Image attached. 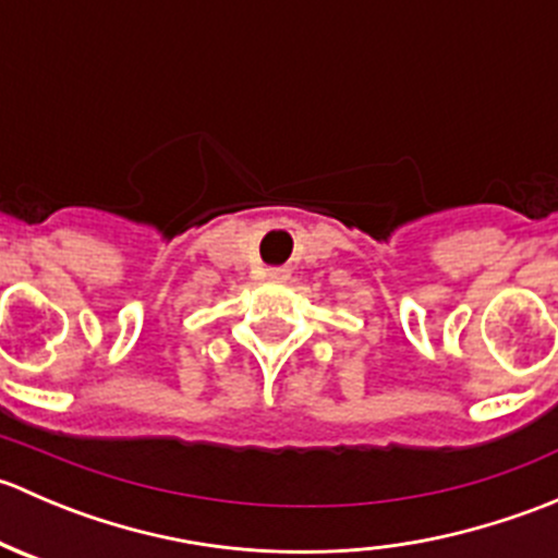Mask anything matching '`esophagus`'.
Returning <instances> with one entry per match:
<instances>
[{
  "mask_svg": "<svg viewBox=\"0 0 558 558\" xmlns=\"http://www.w3.org/2000/svg\"><path fill=\"white\" fill-rule=\"evenodd\" d=\"M264 275H267L269 280H286L291 275V269L289 267H269Z\"/></svg>",
  "mask_w": 558,
  "mask_h": 558,
  "instance_id": "esophagus-1",
  "label": "esophagus"
}]
</instances>
